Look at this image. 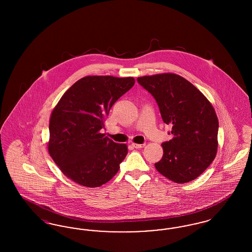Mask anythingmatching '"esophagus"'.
Returning a JSON list of instances; mask_svg holds the SVG:
<instances>
[{
  "label": "esophagus",
  "mask_w": 252,
  "mask_h": 252,
  "mask_svg": "<svg viewBox=\"0 0 252 252\" xmlns=\"http://www.w3.org/2000/svg\"><path fill=\"white\" fill-rule=\"evenodd\" d=\"M145 144H132V146L135 148H143Z\"/></svg>",
  "instance_id": "34e87169"
}]
</instances>
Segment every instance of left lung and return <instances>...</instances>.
Returning <instances> with one entry per match:
<instances>
[{
    "instance_id": "1",
    "label": "left lung",
    "mask_w": 252,
    "mask_h": 252,
    "mask_svg": "<svg viewBox=\"0 0 252 252\" xmlns=\"http://www.w3.org/2000/svg\"><path fill=\"white\" fill-rule=\"evenodd\" d=\"M158 103L160 115L172 126L174 138L161 144L163 156L155 163L158 173L176 183L195 180L217 153L218 119L206 96L176 73L137 78Z\"/></svg>"
}]
</instances>
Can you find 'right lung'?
Instances as JSON below:
<instances>
[{
	"instance_id": "right-lung-1",
	"label": "right lung",
	"mask_w": 252,
	"mask_h": 252,
	"mask_svg": "<svg viewBox=\"0 0 252 252\" xmlns=\"http://www.w3.org/2000/svg\"><path fill=\"white\" fill-rule=\"evenodd\" d=\"M133 77L89 75L76 81L53 109L48 151L61 172L85 187H99L119 171L127 154L100 130L113 104L129 91Z\"/></svg>"
}]
</instances>
